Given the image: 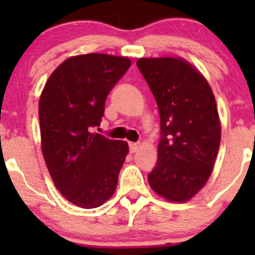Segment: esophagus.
Wrapping results in <instances>:
<instances>
[{
  "mask_svg": "<svg viewBox=\"0 0 255 255\" xmlns=\"http://www.w3.org/2000/svg\"><path fill=\"white\" fill-rule=\"evenodd\" d=\"M139 148V144L138 143H129V151L130 153H135Z\"/></svg>",
  "mask_w": 255,
  "mask_h": 255,
  "instance_id": "esophagus-1",
  "label": "esophagus"
}]
</instances>
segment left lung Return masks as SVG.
I'll return each mask as SVG.
<instances>
[{
  "label": "left lung",
  "instance_id": "obj_1",
  "mask_svg": "<svg viewBox=\"0 0 255 255\" xmlns=\"http://www.w3.org/2000/svg\"><path fill=\"white\" fill-rule=\"evenodd\" d=\"M137 66L160 116L158 161L149 185L170 201H187L207 182L220 148L215 96L204 76L181 59L143 58Z\"/></svg>",
  "mask_w": 255,
  "mask_h": 255
}]
</instances>
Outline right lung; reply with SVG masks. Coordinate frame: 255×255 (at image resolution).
Segmentation results:
<instances>
[{"mask_svg": "<svg viewBox=\"0 0 255 255\" xmlns=\"http://www.w3.org/2000/svg\"><path fill=\"white\" fill-rule=\"evenodd\" d=\"M130 66L106 54L73 56L55 69L39 100L42 150L56 189L71 204L95 208L110 199L128 144L94 133L105 102Z\"/></svg>", "mask_w": 255, "mask_h": 255, "instance_id": "add662e5", "label": "right lung"}]
</instances>
